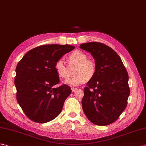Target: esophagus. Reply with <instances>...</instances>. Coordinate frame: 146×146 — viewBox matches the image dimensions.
Segmentation results:
<instances>
[{
    "instance_id": "esophagus-1",
    "label": "esophagus",
    "mask_w": 146,
    "mask_h": 146,
    "mask_svg": "<svg viewBox=\"0 0 146 146\" xmlns=\"http://www.w3.org/2000/svg\"><path fill=\"white\" fill-rule=\"evenodd\" d=\"M76 90H77V89H76V88H72V92H74V91H75Z\"/></svg>"
}]
</instances>
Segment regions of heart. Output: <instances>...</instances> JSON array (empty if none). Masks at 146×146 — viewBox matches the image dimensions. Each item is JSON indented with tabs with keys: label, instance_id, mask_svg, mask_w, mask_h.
<instances>
[{
	"label": "heart",
	"instance_id": "heart-1",
	"mask_svg": "<svg viewBox=\"0 0 146 146\" xmlns=\"http://www.w3.org/2000/svg\"><path fill=\"white\" fill-rule=\"evenodd\" d=\"M68 66L63 58H59L55 63V69L58 76L66 78L70 76L71 69L73 68V75L65 80V83L72 86L82 84L85 80H89L95 75L96 65L94 61L88 59L87 55L80 50H76L68 57Z\"/></svg>",
	"mask_w": 146,
	"mask_h": 146
}]
</instances>
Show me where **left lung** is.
<instances>
[{
    "label": "left lung",
    "mask_w": 146,
    "mask_h": 146,
    "mask_svg": "<svg viewBox=\"0 0 146 146\" xmlns=\"http://www.w3.org/2000/svg\"><path fill=\"white\" fill-rule=\"evenodd\" d=\"M80 48L90 52L96 65L95 75L84 88V113L98 126L113 123L126 108L130 94L126 68L117 53L104 43H82Z\"/></svg>",
    "instance_id": "1"
}]
</instances>
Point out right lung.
<instances>
[{
    "label": "right lung",
    "instance_id": "right-lung-1",
    "mask_svg": "<svg viewBox=\"0 0 146 146\" xmlns=\"http://www.w3.org/2000/svg\"><path fill=\"white\" fill-rule=\"evenodd\" d=\"M75 47L69 45H43L29 51L16 67V98L30 120L45 123L56 118L65 101L72 93L71 88L60 83L55 63Z\"/></svg>",
    "mask_w": 146,
    "mask_h": 146
}]
</instances>
